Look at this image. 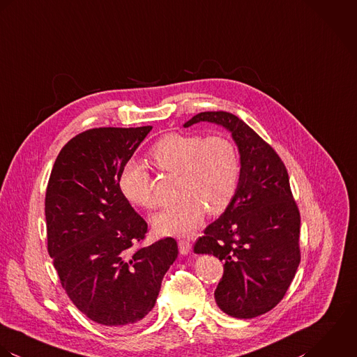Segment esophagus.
Segmentation results:
<instances>
[{"label":"esophagus","mask_w":357,"mask_h":357,"mask_svg":"<svg viewBox=\"0 0 357 357\" xmlns=\"http://www.w3.org/2000/svg\"><path fill=\"white\" fill-rule=\"evenodd\" d=\"M178 247H179V251H181L182 255H188L192 251V244L189 241H186V240H179L178 241Z\"/></svg>","instance_id":"obj_1"}]
</instances>
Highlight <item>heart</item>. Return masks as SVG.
<instances>
[{"label":"heart","mask_w":357,"mask_h":357,"mask_svg":"<svg viewBox=\"0 0 357 357\" xmlns=\"http://www.w3.org/2000/svg\"><path fill=\"white\" fill-rule=\"evenodd\" d=\"M150 157L161 171L179 178V200L151 216V226L158 234L188 236L202 225L206 211L220 214L231 203L240 178V160L227 137L168 134L151 147ZM119 186L132 206L144 210L155 207L150 175L141 162L126 164Z\"/></svg>","instance_id":"heart-1"}]
</instances>
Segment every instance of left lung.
Segmentation results:
<instances>
[{
    "mask_svg": "<svg viewBox=\"0 0 357 357\" xmlns=\"http://www.w3.org/2000/svg\"><path fill=\"white\" fill-rule=\"evenodd\" d=\"M202 121L231 134L240 154V178L231 203L207 226L195 252L223 262L214 294L219 309L231 317L252 319L273 309L295 276L301 216L284 164L268 143L226 112L199 113L183 127Z\"/></svg>",
    "mask_w": 357,
    "mask_h": 357,
    "instance_id": "left-lung-1",
    "label": "left lung"
}]
</instances>
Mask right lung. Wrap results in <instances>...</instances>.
Here are the masks:
<instances>
[{
    "instance_id": "right-lung-1",
    "label": "right lung",
    "mask_w": 357,
    "mask_h": 357,
    "mask_svg": "<svg viewBox=\"0 0 357 357\" xmlns=\"http://www.w3.org/2000/svg\"><path fill=\"white\" fill-rule=\"evenodd\" d=\"M151 128L78 134L58 154L47 188L48 252L62 287L78 310L107 328L138 326L178 258L172 237L137 247L147 223L119 186L123 168Z\"/></svg>"
}]
</instances>
